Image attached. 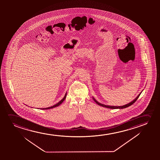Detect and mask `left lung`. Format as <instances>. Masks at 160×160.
<instances>
[{
    "label": "left lung",
    "mask_w": 160,
    "mask_h": 160,
    "mask_svg": "<svg viewBox=\"0 0 160 160\" xmlns=\"http://www.w3.org/2000/svg\"><path fill=\"white\" fill-rule=\"evenodd\" d=\"M141 93H142V92H141ZM141 93L138 95V96L136 97V98L134 99L133 101L131 102V103H128V104H126V105H123V106H120V107H118H118H116V106H110V105H104V104H103L99 103L98 102H97L93 97V99L94 102H95L97 104H98L99 105H101V106L103 107L107 108H110V109H123V108H127L128 107L131 106V105H132L134 103H135V102H136V101L138 99V98H139V97L140 96V94H141Z\"/></svg>",
    "instance_id": "obj_1"
}]
</instances>
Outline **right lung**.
<instances>
[{
    "mask_svg": "<svg viewBox=\"0 0 160 160\" xmlns=\"http://www.w3.org/2000/svg\"><path fill=\"white\" fill-rule=\"evenodd\" d=\"M66 96H67V93H66L65 96L62 99L61 101L59 102L58 103H57L56 104H55V105H53V106H52V107H51L46 108H42L41 109H51V108H55L56 107H58V106H59V105H60L61 104H62V102L65 100V99H66Z\"/></svg>",
    "mask_w": 160,
    "mask_h": 160,
    "instance_id": "add662e5",
    "label": "right lung"
}]
</instances>
